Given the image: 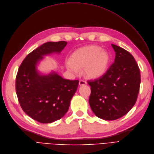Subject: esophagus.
<instances>
[{"label": "esophagus", "instance_id": "obj_1", "mask_svg": "<svg viewBox=\"0 0 154 154\" xmlns=\"http://www.w3.org/2000/svg\"><path fill=\"white\" fill-rule=\"evenodd\" d=\"M86 84H87V82L83 81V80H80V81H79V86H83V85H85Z\"/></svg>", "mask_w": 154, "mask_h": 154}]
</instances>
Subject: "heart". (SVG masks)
Segmentation results:
<instances>
[{
    "label": "heart",
    "instance_id": "heart-1",
    "mask_svg": "<svg viewBox=\"0 0 154 154\" xmlns=\"http://www.w3.org/2000/svg\"><path fill=\"white\" fill-rule=\"evenodd\" d=\"M110 63L108 53L97 45H88L78 49L67 60V69L73 74H78L83 69L85 77L97 79L107 72Z\"/></svg>",
    "mask_w": 154,
    "mask_h": 154
}]
</instances>
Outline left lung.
Masks as SVG:
<instances>
[{
  "instance_id": "8db88e82",
  "label": "left lung",
  "mask_w": 154,
  "mask_h": 154,
  "mask_svg": "<svg viewBox=\"0 0 154 154\" xmlns=\"http://www.w3.org/2000/svg\"><path fill=\"white\" fill-rule=\"evenodd\" d=\"M116 52L114 63L102 77L89 81V103L100 119L112 121L126 114L137 100L140 85L138 66L132 55L111 44Z\"/></svg>"
}]
</instances>
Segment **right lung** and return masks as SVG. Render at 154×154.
<instances>
[{"mask_svg": "<svg viewBox=\"0 0 154 154\" xmlns=\"http://www.w3.org/2000/svg\"><path fill=\"white\" fill-rule=\"evenodd\" d=\"M67 44L65 41L45 43L28 55L17 71L16 91L20 106L30 118L42 123L62 118L78 88V80L65 79L54 71L44 75L37 69L44 56L60 54Z\"/></svg>", "mask_w": 154, "mask_h": 154, "instance_id": "1", "label": "right lung"}]
</instances>
